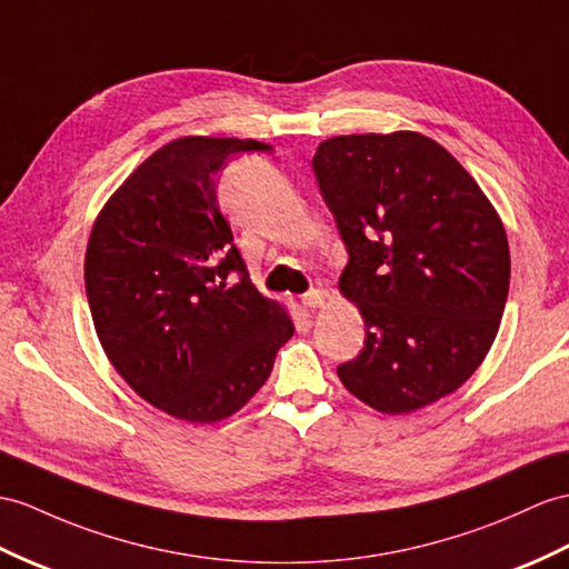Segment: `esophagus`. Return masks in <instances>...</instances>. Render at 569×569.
Returning a JSON list of instances; mask_svg holds the SVG:
<instances>
[{"label":"esophagus","mask_w":569,"mask_h":569,"mask_svg":"<svg viewBox=\"0 0 569 569\" xmlns=\"http://www.w3.org/2000/svg\"><path fill=\"white\" fill-rule=\"evenodd\" d=\"M323 301H326V295H323V289H309L307 295L301 297V303H303V309H321L323 307Z\"/></svg>","instance_id":"1"}]
</instances>
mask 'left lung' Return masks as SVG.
<instances>
[{
	"label": "left lung",
	"instance_id": "8db88e82",
	"mask_svg": "<svg viewBox=\"0 0 569 569\" xmlns=\"http://www.w3.org/2000/svg\"><path fill=\"white\" fill-rule=\"evenodd\" d=\"M311 166L350 253L338 287L367 326L365 350L338 367L345 389L386 415L453 393L500 330L509 292L500 214L420 132L330 137Z\"/></svg>",
	"mask_w": 569,
	"mask_h": 569
}]
</instances>
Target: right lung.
Wrapping results in <instances>:
<instances>
[{"instance_id": "obj_1", "label": "right lung", "mask_w": 569, "mask_h": 569, "mask_svg": "<svg viewBox=\"0 0 569 569\" xmlns=\"http://www.w3.org/2000/svg\"><path fill=\"white\" fill-rule=\"evenodd\" d=\"M237 151L270 144L198 134L163 144L110 196L87 246L89 309L110 365L192 425L241 410L295 336L282 303L253 287L219 210V169Z\"/></svg>"}]
</instances>
